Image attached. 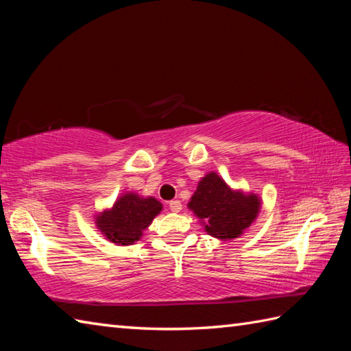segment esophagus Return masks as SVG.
I'll list each match as a JSON object with an SVG mask.
<instances>
[{
  "instance_id": "34e87169",
  "label": "esophagus",
  "mask_w": 351,
  "mask_h": 351,
  "mask_svg": "<svg viewBox=\"0 0 351 351\" xmlns=\"http://www.w3.org/2000/svg\"><path fill=\"white\" fill-rule=\"evenodd\" d=\"M169 206H170V210L173 211V213H180L182 210V205H181L180 200H170Z\"/></svg>"
}]
</instances>
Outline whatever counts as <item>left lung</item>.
<instances>
[{"label": "left lung", "instance_id": "obj_1", "mask_svg": "<svg viewBox=\"0 0 351 351\" xmlns=\"http://www.w3.org/2000/svg\"><path fill=\"white\" fill-rule=\"evenodd\" d=\"M189 208L202 220L205 232L230 240L240 237L258 217L261 199L253 193L232 190L221 176L211 171L199 181Z\"/></svg>", "mask_w": 351, "mask_h": 351}]
</instances>
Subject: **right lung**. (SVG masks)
<instances>
[{
	"label": "right lung",
	"instance_id": "add662e5",
	"mask_svg": "<svg viewBox=\"0 0 351 351\" xmlns=\"http://www.w3.org/2000/svg\"><path fill=\"white\" fill-rule=\"evenodd\" d=\"M162 210L155 197H141L136 193H125L110 210L96 214V226L108 241L130 245L138 241L143 230Z\"/></svg>",
	"mask_w": 351,
	"mask_h": 351
}]
</instances>
